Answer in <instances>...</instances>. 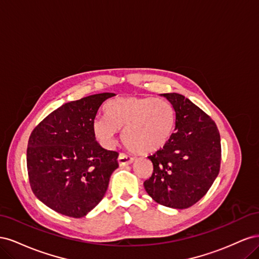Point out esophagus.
Segmentation results:
<instances>
[{"instance_id": "1", "label": "esophagus", "mask_w": 259, "mask_h": 259, "mask_svg": "<svg viewBox=\"0 0 259 259\" xmlns=\"http://www.w3.org/2000/svg\"><path fill=\"white\" fill-rule=\"evenodd\" d=\"M117 161H119L120 166H125V165H128V164H132L133 162H134L135 158L130 154H126V153H120L119 158H117Z\"/></svg>"}]
</instances>
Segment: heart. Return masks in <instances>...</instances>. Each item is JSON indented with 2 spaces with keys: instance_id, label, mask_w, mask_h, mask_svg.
<instances>
[{
  "instance_id": "1",
  "label": "heart",
  "mask_w": 259,
  "mask_h": 259,
  "mask_svg": "<svg viewBox=\"0 0 259 259\" xmlns=\"http://www.w3.org/2000/svg\"><path fill=\"white\" fill-rule=\"evenodd\" d=\"M105 111L108 117H96L93 132L106 148L114 145L117 130L123 128V143L130 150L150 154L161 150L175 132V109L165 99L123 96L109 101Z\"/></svg>"
}]
</instances>
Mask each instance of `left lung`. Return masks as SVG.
<instances>
[{
    "label": "left lung",
    "instance_id": "obj_1",
    "mask_svg": "<svg viewBox=\"0 0 259 259\" xmlns=\"http://www.w3.org/2000/svg\"><path fill=\"white\" fill-rule=\"evenodd\" d=\"M162 96L175 109L176 131L161 150L148 156L153 173L144 186L159 204L184 209L204 197L219 173L221 135L210 116L185 96Z\"/></svg>",
    "mask_w": 259,
    "mask_h": 259
}]
</instances>
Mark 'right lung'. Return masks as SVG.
Segmentation results:
<instances>
[{
  "label": "right lung",
  "instance_id": "obj_1",
  "mask_svg": "<svg viewBox=\"0 0 259 259\" xmlns=\"http://www.w3.org/2000/svg\"><path fill=\"white\" fill-rule=\"evenodd\" d=\"M114 95L103 93L70 101L31 133L27 149L31 189L57 213L73 218L90 213L119 167V153L101 147L93 132L100 106Z\"/></svg>",
  "mask_w": 259,
  "mask_h": 259
}]
</instances>
